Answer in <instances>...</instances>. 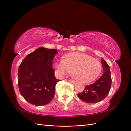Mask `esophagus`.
<instances>
[{"mask_svg": "<svg viewBox=\"0 0 131 131\" xmlns=\"http://www.w3.org/2000/svg\"><path fill=\"white\" fill-rule=\"evenodd\" d=\"M69 81L70 82H71V83H72V84H75V82L74 81L72 80H69Z\"/></svg>", "mask_w": 131, "mask_h": 131, "instance_id": "34e87169", "label": "esophagus"}]
</instances>
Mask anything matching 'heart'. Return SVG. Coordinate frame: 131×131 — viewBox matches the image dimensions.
I'll return each instance as SVG.
<instances>
[{"mask_svg": "<svg viewBox=\"0 0 131 131\" xmlns=\"http://www.w3.org/2000/svg\"><path fill=\"white\" fill-rule=\"evenodd\" d=\"M56 74L63 77L72 72L74 78L79 82L87 84L93 81L100 74L102 64L98 59L79 52L66 54L54 64Z\"/></svg>", "mask_w": 131, "mask_h": 131, "instance_id": "heart-1", "label": "heart"}]
</instances>
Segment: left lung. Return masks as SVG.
Returning a JSON list of instances; mask_svg holds the SVG:
<instances>
[{
	"mask_svg": "<svg viewBox=\"0 0 131 131\" xmlns=\"http://www.w3.org/2000/svg\"><path fill=\"white\" fill-rule=\"evenodd\" d=\"M101 62L104 73L93 84L85 86L82 92L78 96L81 100L89 103H95L102 101L108 96L112 86V78L109 66L102 58Z\"/></svg>",
	"mask_w": 131,
	"mask_h": 131,
	"instance_id": "obj_1",
	"label": "left lung"
}]
</instances>
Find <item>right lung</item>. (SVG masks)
Returning a JSON list of instances; mask_svg holds the SVG:
<instances>
[{
    "label": "right lung",
    "mask_w": 131,
    "mask_h": 131,
    "mask_svg": "<svg viewBox=\"0 0 131 131\" xmlns=\"http://www.w3.org/2000/svg\"><path fill=\"white\" fill-rule=\"evenodd\" d=\"M57 51L39 47L22 61L18 70V85L22 96L30 104L46 105L52 101L59 80L54 76L53 59Z\"/></svg>",
    "instance_id": "obj_1"
}]
</instances>
